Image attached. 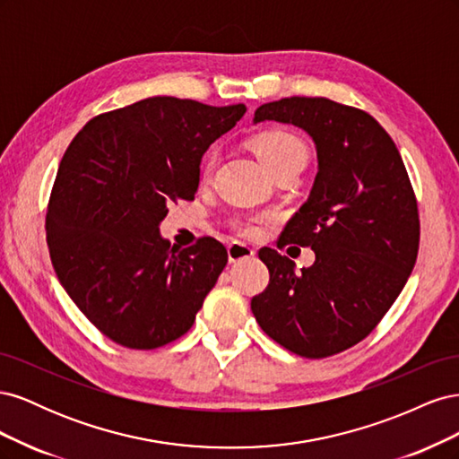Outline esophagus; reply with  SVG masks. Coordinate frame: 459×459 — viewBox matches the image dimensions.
Listing matches in <instances>:
<instances>
[{
	"label": "esophagus",
	"instance_id": "34e87169",
	"mask_svg": "<svg viewBox=\"0 0 459 459\" xmlns=\"http://www.w3.org/2000/svg\"><path fill=\"white\" fill-rule=\"evenodd\" d=\"M251 256H255V248L253 247H248V245H245L241 241L230 243V247H228V258H230V262H241V260H247V258H251Z\"/></svg>",
	"mask_w": 459,
	"mask_h": 459
}]
</instances>
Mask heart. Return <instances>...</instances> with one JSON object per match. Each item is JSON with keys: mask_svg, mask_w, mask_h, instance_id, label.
<instances>
[{"mask_svg": "<svg viewBox=\"0 0 459 459\" xmlns=\"http://www.w3.org/2000/svg\"><path fill=\"white\" fill-rule=\"evenodd\" d=\"M255 151L260 162L264 164V169L268 172L283 162L295 160V159H307V147H304V143L297 135L289 134L285 130H270V132L260 134L255 140ZM212 166H214V160H211L204 166V176L211 174ZM247 231H255V230L248 226Z\"/></svg>", "mask_w": 459, "mask_h": 459, "instance_id": "1", "label": "heart"}]
</instances>
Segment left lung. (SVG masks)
Returning a JSON list of instances; mask_svg holds the SVG:
<instances>
[{
	"label": "left lung",
	"mask_w": 459,
	"mask_h": 459,
	"mask_svg": "<svg viewBox=\"0 0 459 459\" xmlns=\"http://www.w3.org/2000/svg\"><path fill=\"white\" fill-rule=\"evenodd\" d=\"M307 132L317 174L280 243L310 247L316 262L297 272L262 248L270 283L251 300L268 337L304 358H325L368 337L404 289L420 248L418 203L400 152L381 124L325 97L264 103L253 122Z\"/></svg>",
	"instance_id": "8db88e82"
}]
</instances>
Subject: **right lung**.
<instances>
[{
  "instance_id": "1",
  "label": "right lung",
  "mask_w": 459,
  "mask_h": 459,
  "mask_svg": "<svg viewBox=\"0 0 459 459\" xmlns=\"http://www.w3.org/2000/svg\"><path fill=\"white\" fill-rule=\"evenodd\" d=\"M247 107L147 97L91 118L68 145L46 216L61 285L103 335L151 351L187 333L226 268L212 238L160 235L169 203L195 197L201 159Z\"/></svg>"
}]
</instances>
